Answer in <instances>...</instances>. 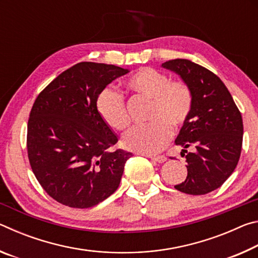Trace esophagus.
Returning <instances> with one entry per match:
<instances>
[{
	"mask_svg": "<svg viewBox=\"0 0 258 258\" xmlns=\"http://www.w3.org/2000/svg\"><path fill=\"white\" fill-rule=\"evenodd\" d=\"M149 157V158H151L154 161H156V163H164V161L167 160V158H166L165 156H147Z\"/></svg>",
	"mask_w": 258,
	"mask_h": 258,
	"instance_id": "esophagus-1",
	"label": "esophagus"
}]
</instances>
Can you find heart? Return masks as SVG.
<instances>
[{"instance_id":"heart-1","label":"heart","mask_w":258,"mask_h":258,"mask_svg":"<svg viewBox=\"0 0 258 258\" xmlns=\"http://www.w3.org/2000/svg\"><path fill=\"white\" fill-rule=\"evenodd\" d=\"M126 87L135 94L150 99L146 126L131 128L123 138L126 149L152 155L164 149L172 135V130H178L189 117L194 94L190 86L182 80L171 81L165 73L154 68H141L133 74ZM97 110L104 124L123 132L130 126L131 119L124 98L112 89L102 90L97 99Z\"/></svg>"}]
</instances>
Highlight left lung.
Masks as SVG:
<instances>
[{"label":"left lung","instance_id":"left-lung-1","mask_svg":"<svg viewBox=\"0 0 258 258\" xmlns=\"http://www.w3.org/2000/svg\"><path fill=\"white\" fill-rule=\"evenodd\" d=\"M171 69L190 86L194 104L175 145L183 148L187 176L175 189L206 195L220 187L237 167L242 148L241 112L224 83L207 68L186 59L168 60ZM187 147L195 151L189 153Z\"/></svg>","mask_w":258,"mask_h":258}]
</instances>
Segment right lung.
<instances>
[{
	"instance_id": "obj_1",
	"label": "right lung",
	"mask_w": 258,
	"mask_h": 258,
	"mask_svg": "<svg viewBox=\"0 0 258 258\" xmlns=\"http://www.w3.org/2000/svg\"><path fill=\"white\" fill-rule=\"evenodd\" d=\"M126 73L84 61L61 73L35 100L27 125L29 164L46 194L64 206L93 207L119 185L132 154L111 149L118 138L100 118L97 99Z\"/></svg>"
}]
</instances>
